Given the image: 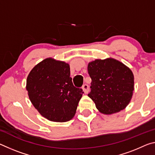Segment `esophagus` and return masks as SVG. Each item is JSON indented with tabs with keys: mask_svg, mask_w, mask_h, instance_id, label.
<instances>
[{
	"mask_svg": "<svg viewBox=\"0 0 155 155\" xmlns=\"http://www.w3.org/2000/svg\"><path fill=\"white\" fill-rule=\"evenodd\" d=\"M82 90L83 91V92L85 94H87L89 92V86L87 84H84L82 87Z\"/></svg>",
	"mask_w": 155,
	"mask_h": 155,
	"instance_id": "1",
	"label": "esophagus"
}]
</instances>
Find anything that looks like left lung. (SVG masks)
<instances>
[{"label": "left lung", "mask_w": 155, "mask_h": 155, "mask_svg": "<svg viewBox=\"0 0 155 155\" xmlns=\"http://www.w3.org/2000/svg\"><path fill=\"white\" fill-rule=\"evenodd\" d=\"M87 70L91 78L88 96L99 112L111 115L127 107L134 91V75L129 68L109 57L90 62Z\"/></svg>", "instance_id": "1"}]
</instances>
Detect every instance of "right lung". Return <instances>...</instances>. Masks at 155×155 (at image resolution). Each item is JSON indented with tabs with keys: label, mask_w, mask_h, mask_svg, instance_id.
<instances>
[{
	"label": "right lung",
	"mask_w": 155,
	"mask_h": 155,
	"mask_svg": "<svg viewBox=\"0 0 155 155\" xmlns=\"http://www.w3.org/2000/svg\"><path fill=\"white\" fill-rule=\"evenodd\" d=\"M70 65L51 57L34 66L27 78L26 89L34 107L52 122L72 120L83 96L73 85Z\"/></svg>",
	"instance_id": "obj_1"
}]
</instances>
